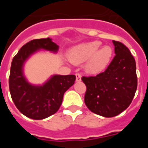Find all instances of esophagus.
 I'll list each match as a JSON object with an SVG mask.
<instances>
[{
    "label": "esophagus",
    "mask_w": 148,
    "mask_h": 148,
    "mask_svg": "<svg viewBox=\"0 0 148 148\" xmlns=\"http://www.w3.org/2000/svg\"><path fill=\"white\" fill-rule=\"evenodd\" d=\"M75 75H76V81L77 82H80L82 80V74H79V73H76Z\"/></svg>",
    "instance_id": "esophagus-1"
}]
</instances>
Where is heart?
<instances>
[{"mask_svg": "<svg viewBox=\"0 0 148 148\" xmlns=\"http://www.w3.org/2000/svg\"><path fill=\"white\" fill-rule=\"evenodd\" d=\"M101 42L92 41L74 47L69 52V59L75 64L86 61V70L90 74H97L106 67L112 55L109 46L101 47Z\"/></svg>", "mask_w": 148, "mask_h": 148, "instance_id": "1", "label": "heart"}]
</instances>
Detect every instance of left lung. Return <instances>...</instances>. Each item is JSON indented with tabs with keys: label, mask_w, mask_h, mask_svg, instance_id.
<instances>
[{
	"label": "left lung",
	"mask_w": 148,
	"mask_h": 148,
	"mask_svg": "<svg viewBox=\"0 0 148 148\" xmlns=\"http://www.w3.org/2000/svg\"><path fill=\"white\" fill-rule=\"evenodd\" d=\"M112 42L116 55L106 71L96 76L82 77L86 86V106L105 117L117 116L127 109L137 89L135 58L122 42L115 40Z\"/></svg>",
	"instance_id": "obj_1"
}]
</instances>
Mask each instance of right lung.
I'll return each instance as SVG.
<instances>
[{
  "label": "right lung",
  "mask_w": 148,
  "mask_h": 148,
  "mask_svg": "<svg viewBox=\"0 0 148 148\" xmlns=\"http://www.w3.org/2000/svg\"><path fill=\"white\" fill-rule=\"evenodd\" d=\"M39 49L56 52L58 46L50 38L33 39L24 44L12 59L8 79L15 106L22 114L34 120H42L55 114L61 106L64 93L76 79L73 74L54 75L41 86L28 83L23 74V65Z\"/></svg>",
  "instance_id": "right-lung-1"
}]
</instances>
